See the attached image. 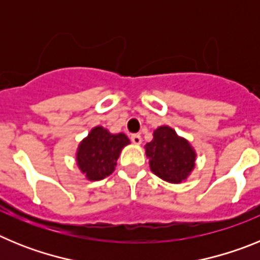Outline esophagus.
<instances>
[{
	"instance_id": "obj_1",
	"label": "esophagus",
	"mask_w": 260,
	"mask_h": 260,
	"mask_svg": "<svg viewBox=\"0 0 260 260\" xmlns=\"http://www.w3.org/2000/svg\"><path fill=\"white\" fill-rule=\"evenodd\" d=\"M132 142L134 144H141L142 143V137L139 134H133L132 135Z\"/></svg>"
}]
</instances>
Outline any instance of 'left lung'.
Here are the masks:
<instances>
[{"label": "left lung", "instance_id": "8db88e82", "mask_svg": "<svg viewBox=\"0 0 260 260\" xmlns=\"http://www.w3.org/2000/svg\"><path fill=\"white\" fill-rule=\"evenodd\" d=\"M146 155L153 174L171 183L185 181L197 157L191 144L169 126H160L153 132V139L146 144Z\"/></svg>", "mask_w": 260, "mask_h": 260}]
</instances>
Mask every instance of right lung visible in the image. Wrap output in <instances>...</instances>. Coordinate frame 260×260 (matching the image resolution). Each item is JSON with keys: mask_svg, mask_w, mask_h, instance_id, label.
Instances as JSON below:
<instances>
[{"mask_svg": "<svg viewBox=\"0 0 260 260\" xmlns=\"http://www.w3.org/2000/svg\"><path fill=\"white\" fill-rule=\"evenodd\" d=\"M130 143L125 134H110L103 126H96L88 137L80 142L77 151V164L87 180L99 181L113 173L117 158Z\"/></svg>", "mask_w": 260, "mask_h": 260, "instance_id": "obj_1", "label": "right lung"}]
</instances>
